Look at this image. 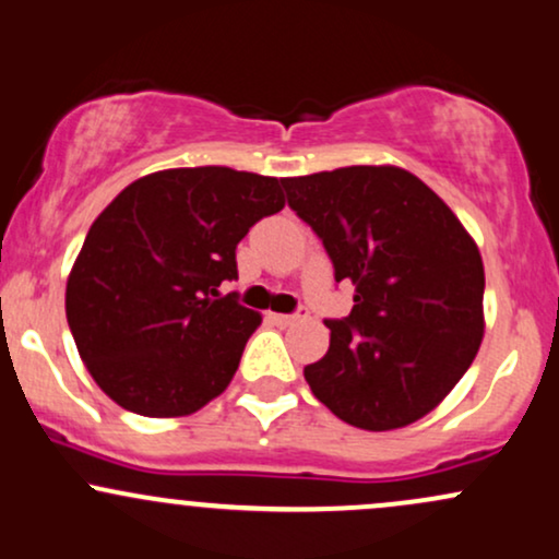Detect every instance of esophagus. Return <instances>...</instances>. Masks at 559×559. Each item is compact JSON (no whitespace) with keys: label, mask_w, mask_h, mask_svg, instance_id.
Wrapping results in <instances>:
<instances>
[{"label":"esophagus","mask_w":559,"mask_h":559,"mask_svg":"<svg viewBox=\"0 0 559 559\" xmlns=\"http://www.w3.org/2000/svg\"><path fill=\"white\" fill-rule=\"evenodd\" d=\"M309 317V309H304V306H300V309L296 311V313H274V322L277 324H296V322H300V319H306Z\"/></svg>","instance_id":"obj_1"}]
</instances>
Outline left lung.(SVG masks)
<instances>
[{
  "instance_id": "1",
  "label": "left lung",
  "mask_w": 559,
  "mask_h": 559,
  "mask_svg": "<svg viewBox=\"0 0 559 559\" xmlns=\"http://www.w3.org/2000/svg\"><path fill=\"white\" fill-rule=\"evenodd\" d=\"M287 205L328 250L354 309L324 319L330 348L304 367L343 423L393 430L436 409L483 341V261L460 218L415 174L348 166L282 179Z\"/></svg>"
}]
</instances>
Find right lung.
Returning <instances> with one entry per match:
<instances>
[{"label": "right lung", "instance_id": "add662e5", "mask_svg": "<svg viewBox=\"0 0 559 559\" xmlns=\"http://www.w3.org/2000/svg\"><path fill=\"white\" fill-rule=\"evenodd\" d=\"M280 179L224 166L131 181L97 216L68 277V328L108 396L142 417H181L235 378L261 313L237 293V242L282 211Z\"/></svg>", "mask_w": 559, "mask_h": 559}]
</instances>
